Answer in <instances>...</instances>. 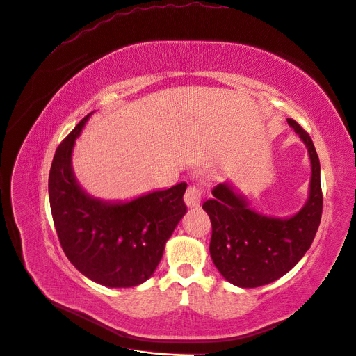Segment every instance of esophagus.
<instances>
[{
    "label": "esophagus",
    "mask_w": 356,
    "mask_h": 356,
    "mask_svg": "<svg viewBox=\"0 0 356 356\" xmlns=\"http://www.w3.org/2000/svg\"><path fill=\"white\" fill-rule=\"evenodd\" d=\"M200 200H202V189L196 184L189 186L188 191L184 193L186 204H188L189 208H196L200 204Z\"/></svg>",
    "instance_id": "obj_1"
}]
</instances>
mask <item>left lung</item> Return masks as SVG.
<instances>
[{
	"label": "left lung",
	"instance_id": "obj_1",
	"mask_svg": "<svg viewBox=\"0 0 356 356\" xmlns=\"http://www.w3.org/2000/svg\"><path fill=\"white\" fill-rule=\"evenodd\" d=\"M307 147L312 163L310 193L291 218H268L252 211L229 184L215 186L203 209L212 222L211 257L219 273L238 287H259L289 273L310 248L321 225L323 195L321 163L313 141L294 120L287 118Z\"/></svg>",
	"mask_w": 356,
	"mask_h": 356
}]
</instances>
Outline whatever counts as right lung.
Wrapping results in <instances>:
<instances>
[{"mask_svg": "<svg viewBox=\"0 0 356 356\" xmlns=\"http://www.w3.org/2000/svg\"><path fill=\"white\" fill-rule=\"evenodd\" d=\"M88 114L56 149L49 175L50 209L70 263L106 287H134L153 275L167 239L188 211V184L156 191L127 203H109L82 191L72 172V149Z\"/></svg>", "mask_w": 356, "mask_h": 356, "instance_id": "right-lung-1", "label": "right lung"}]
</instances>
